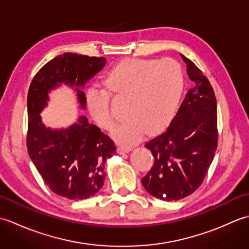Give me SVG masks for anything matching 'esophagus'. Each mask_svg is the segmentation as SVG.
Segmentation results:
<instances>
[{
	"instance_id": "esophagus-1",
	"label": "esophagus",
	"mask_w": 249,
	"mask_h": 249,
	"mask_svg": "<svg viewBox=\"0 0 249 249\" xmlns=\"http://www.w3.org/2000/svg\"><path fill=\"white\" fill-rule=\"evenodd\" d=\"M130 151V147L129 146H122L120 145L118 147V153L119 154H125V153H128Z\"/></svg>"
}]
</instances>
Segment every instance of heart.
Masks as SVG:
<instances>
[{
	"instance_id": "heart-1",
	"label": "heart",
	"mask_w": 249,
	"mask_h": 249,
	"mask_svg": "<svg viewBox=\"0 0 249 249\" xmlns=\"http://www.w3.org/2000/svg\"><path fill=\"white\" fill-rule=\"evenodd\" d=\"M105 88L92 87L87 92V107L100 127L110 130L114 120L110 110V94L127 96L126 119L114 130L121 144L131 145L146 131L162 130L176 113L184 88L181 65L176 60L127 59L111 68Z\"/></svg>"
}]
</instances>
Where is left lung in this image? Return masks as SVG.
I'll use <instances>...</instances> for the list:
<instances>
[{"label":"left lung","instance_id":"1","mask_svg":"<svg viewBox=\"0 0 249 249\" xmlns=\"http://www.w3.org/2000/svg\"><path fill=\"white\" fill-rule=\"evenodd\" d=\"M181 56L194 87L166 131L145 144L154 165L141 179L147 193L165 201L187 197L202 184L218 143L213 87L194 62Z\"/></svg>","mask_w":249,"mask_h":249}]
</instances>
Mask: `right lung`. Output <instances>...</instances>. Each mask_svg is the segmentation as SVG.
Masks as SVG:
<instances>
[{"label": "right lung", "instance_id": "add662e5", "mask_svg": "<svg viewBox=\"0 0 249 249\" xmlns=\"http://www.w3.org/2000/svg\"><path fill=\"white\" fill-rule=\"evenodd\" d=\"M106 57L67 53L57 55L37 71L28 93L26 146L32 161L52 192L70 200L93 197L103 187L106 160L115 153V144L96 125L80 116L65 129L47 128L40 111L51 89L65 83L83 87L106 65ZM77 89L81 108L86 95Z\"/></svg>", "mask_w": 249, "mask_h": 249}]
</instances>
